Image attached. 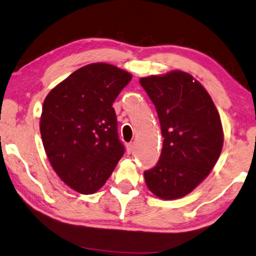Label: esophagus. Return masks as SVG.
<instances>
[{
    "mask_svg": "<svg viewBox=\"0 0 256 256\" xmlns=\"http://www.w3.org/2000/svg\"><path fill=\"white\" fill-rule=\"evenodd\" d=\"M134 150V143H128L127 144V153L128 154H130Z\"/></svg>",
    "mask_w": 256,
    "mask_h": 256,
    "instance_id": "34e87169",
    "label": "esophagus"
}]
</instances>
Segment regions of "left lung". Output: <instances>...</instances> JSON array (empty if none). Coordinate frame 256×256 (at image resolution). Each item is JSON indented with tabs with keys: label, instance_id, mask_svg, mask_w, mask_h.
<instances>
[{
	"label": "left lung",
	"instance_id": "8db88e82",
	"mask_svg": "<svg viewBox=\"0 0 256 256\" xmlns=\"http://www.w3.org/2000/svg\"><path fill=\"white\" fill-rule=\"evenodd\" d=\"M164 137L158 164L144 172L148 188L164 200L186 196L205 180L223 146L220 114L210 94L183 70L142 78Z\"/></svg>",
	"mask_w": 256,
	"mask_h": 256
}]
</instances>
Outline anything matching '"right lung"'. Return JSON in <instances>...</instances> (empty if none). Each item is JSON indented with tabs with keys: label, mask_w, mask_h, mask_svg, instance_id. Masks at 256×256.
I'll use <instances>...</instances> for the list:
<instances>
[{
	"label": "right lung",
	"mask_w": 256,
	"mask_h": 256,
	"mask_svg": "<svg viewBox=\"0 0 256 256\" xmlns=\"http://www.w3.org/2000/svg\"><path fill=\"white\" fill-rule=\"evenodd\" d=\"M130 80L127 70L95 62L46 97L40 132L46 156L62 182L82 194L100 190L124 156L112 105Z\"/></svg>",
	"instance_id": "1"
}]
</instances>
